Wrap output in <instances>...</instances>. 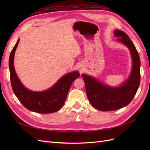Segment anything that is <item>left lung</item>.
Segmentation results:
<instances>
[{"instance_id":"1","label":"left lung","mask_w":150,"mask_h":150,"mask_svg":"<svg viewBox=\"0 0 150 150\" xmlns=\"http://www.w3.org/2000/svg\"><path fill=\"white\" fill-rule=\"evenodd\" d=\"M117 40L125 44L131 52L133 69L128 79L118 88L104 85L91 76L83 74L86 92L91 105L100 111H115L129 104L133 100L140 84V59L138 52L129 36L123 31L115 30Z\"/></svg>"}]
</instances>
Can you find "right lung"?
Here are the masks:
<instances>
[{"mask_svg": "<svg viewBox=\"0 0 150 150\" xmlns=\"http://www.w3.org/2000/svg\"><path fill=\"white\" fill-rule=\"evenodd\" d=\"M19 42V39L12 50L8 61L13 92L24 106L30 111L46 114L59 110L66 101L72 83L79 78V73L74 71L66 74L51 88L43 92H34L26 89L18 79L13 66V56Z\"/></svg>", "mask_w": 150, "mask_h": 150, "instance_id": "right-lung-1", "label": "right lung"}]
</instances>
